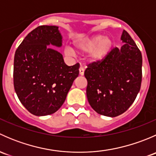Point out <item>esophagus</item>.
I'll use <instances>...</instances> for the list:
<instances>
[{"mask_svg": "<svg viewBox=\"0 0 156 156\" xmlns=\"http://www.w3.org/2000/svg\"><path fill=\"white\" fill-rule=\"evenodd\" d=\"M84 73V67L81 66V67L79 68V74L80 75H83Z\"/></svg>", "mask_w": 156, "mask_h": 156, "instance_id": "esophagus-1", "label": "esophagus"}]
</instances>
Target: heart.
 I'll return each instance as SVG.
<instances>
[{
  "instance_id": "obj_1",
  "label": "heart",
  "mask_w": 156,
  "mask_h": 156,
  "mask_svg": "<svg viewBox=\"0 0 156 156\" xmlns=\"http://www.w3.org/2000/svg\"><path fill=\"white\" fill-rule=\"evenodd\" d=\"M77 49L81 52H90V59L94 61H98L103 59L109 53L112 47V41L109 37H104L102 35L94 37L83 41L77 44ZM66 53L71 55L72 50L70 48L66 49Z\"/></svg>"
}]
</instances>
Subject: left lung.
<instances>
[{
	"instance_id": "obj_1",
	"label": "left lung",
	"mask_w": 156,
	"mask_h": 156,
	"mask_svg": "<svg viewBox=\"0 0 156 156\" xmlns=\"http://www.w3.org/2000/svg\"><path fill=\"white\" fill-rule=\"evenodd\" d=\"M125 44L112 49L103 59L90 62L84 72L87 97L98 114L116 117L134 102L142 82V54L130 34L124 30Z\"/></svg>"
}]
</instances>
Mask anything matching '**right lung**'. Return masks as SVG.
<instances>
[{
    "label": "right lung",
    "instance_id": "add662e5",
    "mask_svg": "<svg viewBox=\"0 0 156 156\" xmlns=\"http://www.w3.org/2000/svg\"><path fill=\"white\" fill-rule=\"evenodd\" d=\"M49 44L62 45L58 27L38 26L25 37L14 56V89L25 108L37 116L56 112L79 74V64L68 66Z\"/></svg>",
    "mask_w": 156,
    "mask_h": 156
}]
</instances>
